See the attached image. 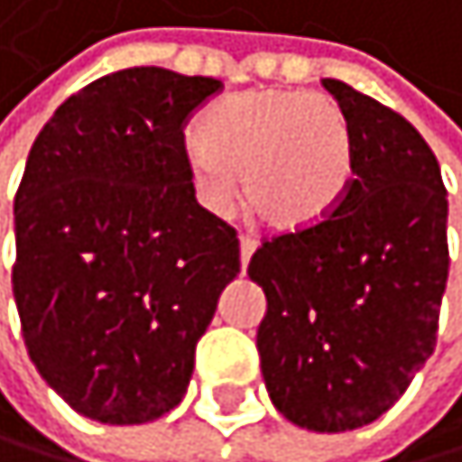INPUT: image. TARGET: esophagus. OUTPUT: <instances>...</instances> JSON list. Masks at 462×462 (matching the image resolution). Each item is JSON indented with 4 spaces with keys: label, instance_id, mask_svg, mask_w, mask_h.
<instances>
[{
    "label": "esophagus",
    "instance_id": "34e87169",
    "mask_svg": "<svg viewBox=\"0 0 462 462\" xmlns=\"http://www.w3.org/2000/svg\"><path fill=\"white\" fill-rule=\"evenodd\" d=\"M255 253V241L253 238H241V270H246V263H250Z\"/></svg>",
    "mask_w": 462,
    "mask_h": 462
}]
</instances>
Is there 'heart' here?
I'll return each instance as SVG.
<instances>
[{
    "label": "heart",
    "instance_id": "heart-1",
    "mask_svg": "<svg viewBox=\"0 0 462 462\" xmlns=\"http://www.w3.org/2000/svg\"><path fill=\"white\" fill-rule=\"evenodd\" d=\"M199 196L226 209L241 175L244 204L275 233L329 218L352 184V130L332 96L298 88L246 90L212 107L189 138Z\"/></svg>",
    "mask_w": 462,
    "mask_h": 462
}]
</instances>
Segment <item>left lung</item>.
<instances>
[{
	"label": "left lung",
	"instance_id": "1",
	"mask_svg": "<svg viewBox=\"0 0 462 462\" xmlns=\"http://www.w3.org/2000/svg\"><path fill=\"white\" fill-rule=\"evenodd\" d=\"M324 88L352 130V184L329 218L266 238L250 275L275 409L310 431H349L401 401L438 344L448 278L440 164L401 113L337 79Z\"/></svg>",
	"mask_w": 462,
	"mask_h": 462
}]
</instances>
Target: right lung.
Wrapping results in <instances>:
<instances>
[{
	"label": "right lung",
	"mask_w": 462,
	"mask_h": 462,
	"mask_svg": "<svg viewBox=\"0 0 462 462\" xmlns=\"http://www.w3.org/2000/svg\"><path fill=\"white\" fill-rule=\"evenodd\" d=\"M224 85L164 68L90 81L51 116L14 201V298L39 374L79 414L147 423L181 403L196 344L241 273L196 201L184 125Z\"/></svg>",
	"instance_id": "1"
}]
</instances>
